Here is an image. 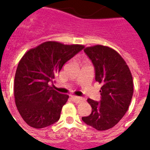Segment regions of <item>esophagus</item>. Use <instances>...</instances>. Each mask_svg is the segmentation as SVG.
<instances>
[{
  "instance_id": "1",
  "label": "esophagus",
  "mask_w": 150,
  "mask_h": 150,
  "mask_svg": "<svg viewBox=\"0 0 150 150\" xmlns=\"http://www.w3.org/2000/svg\"><path fill=\"white\" fill-rule=\"evenodd\" d=\"M71 98L73 99V101L75 102V103H79V102H81L82 101V98H80V97H77V96H72L71 97Z\"/></svg>"
}]
</instances>
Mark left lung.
<instances>
[{"label":"left lung","mask_w":150,"mask_h":150,"mask_svg":"<svg viewBox=\"0 0 150 150\" xmlns=\"http://www.w3.org/2000/svg\"><path fill=\"white\" fill-rule=\"evenodd\" d=\"M95 70V80L102 84L101 100L88 98L92 112L83 122L97 131L116 126L128 110L133 96V79L124 59L109 47L95 45L84 48Z\"/></svg>","instance_id":"left-lung-1"}]
</instances>
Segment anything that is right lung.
Wrapping results in <instances>:
<instances>
[{"instance_id": "1", "label": "right lung", "mask_w": 150, "mask_h": 150, "mask_svg": "<svg viewBox=\"0 0 150 150\" xmlns=\"http://www.w3.org/2000/svg\"><path fill=\"white\" fill-rule=\"evenodd\" d=\"M83 47L48 41L28 50L21 58L15 72V101L28 126L41 129L59 120L69 96L56 91L50 83L64 64Z\"/></svg>"}]
</instances>
